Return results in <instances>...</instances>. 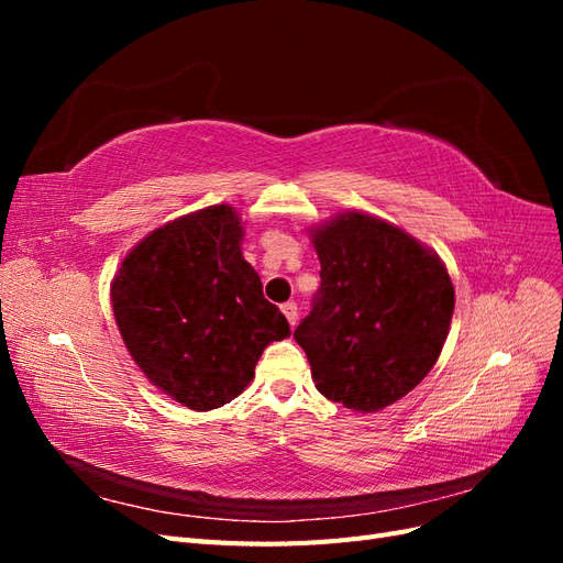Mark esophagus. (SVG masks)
I'll return each mask as SVG.
<instances>
[{
	"label": "esophagus",
	"mask_w": 563,
	"mask_h": 563,
	"mask_svg": "<svg viewBox=\"0 0 563 563\" xmlns=\"http://www.w3.org/2000/svg\"><path fill=\"white\" fill-rule=\"evenodd\" d=\"M282 312L288 319V323H291V327H296V323H298V305L296 302H284L282 305Z\"/></svg>",
	"instance_id": "esophagus-1"
}]
</instances>
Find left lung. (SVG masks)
<instances>
[{
    "label": "left lung",
    "mask_w": 563,
    "mask_h": 563,
    "mask_svg": "<svg viewBox=\"0 0 563 563\" xmlns=\"http://www.w3.org/2000/svg\"><path fill=\"white\" fill-rule=\"evenodd\" d=\"M321 286L294 331L323 397L373 413L408 395L446 343L455 291L439 255L362 211L314 228Z\"/></svg>",
    "instance_id": "obj_1"
}]
</instances>
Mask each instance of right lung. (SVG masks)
I'll use <instances>...</instances> for the list:
<instances>
[{
    "label": "right lung",
    "instance_id": "add662e5",
    "mask_svg": "<svg viewBox=\"0 0 563 563\" xmlns=\"http://www.w3.org/2000/svg\"><path fill=\"white\" fill-rule=\"evenodd\" d=\"M228 203L187 213L135 244L112 279V310L133 362L192 411L240 397L263 350L291 335L242 255Z\"/></svg>",
    "mask_w": 563,
    "mask_h": 563
}]
</instances>
